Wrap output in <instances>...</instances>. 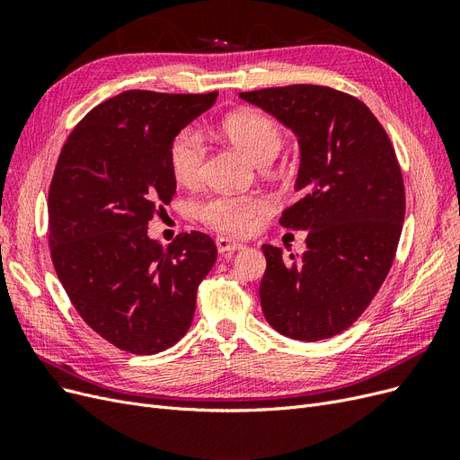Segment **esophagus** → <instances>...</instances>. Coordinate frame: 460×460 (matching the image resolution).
Masks as SVG:
<instances>
[{
  "mask_svg": "<svg viewBox=\"0 0 460 460\" xmlns=\"http://www.w3.org/2000/svg\"><path fill=\"white\" fill-rule=\"evenodd\" d=\"M217 249H218V253H222V255H232V253H235V252H240V249H243V245L242 243H238V242H234V240H228V238H217Z\"/></svg>",
  "mask_w": 460,
  "mask_h": 460,
  "instance_id": "1",
  "label": "esophagus"
}]
</instances>
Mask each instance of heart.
Segmentation results:
<instances>
[{
    "mask_svg": "<svg viewBox=\"0 0 460 460\" xmlns=\"http://www.w3.org/2000/svg\"><path fill=\"white\" fill-rule=\"evenodd\" d=\"M222 132L243 149L257 164H269L282 151L286 136L280 124L261 111H240L222 120ZM205 140L198 128L180 130L169 149V163L178 184L196 186L205 171ZM270 208V201L261 193L249 196H208L196 203L193 213L205 226L226 235H245L252 232L257 217Z\"/></svg>",
    "mask_w": 460,
    "mask_h": 460,
    "instance_id": "obj_1",
    "label": "heart"
}]
</instances>
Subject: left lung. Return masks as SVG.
I'll return each mask as SVG.
<instances>
[{
    "label": "left lung",
    "instance_id": "obj_1",
    "mask_svg": "<svg viewBox=\"0 0 460 460\" xmlns=\"http://www.w3.org/2000/svg\"><path fill=\"white\" fill-rule=\"evenodd\" d=\"M299 137L297 199L280 217L307 230V252L289 261L262 245L259 296L267 323L291 340L320 341L349 328L392 269L405 220L395 149L357 97L314 84L242 92Z\"/></svg>",
    "mask_w": 460,
    "mask_h": 460
}]
</instances>
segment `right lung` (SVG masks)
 Listing matches in <instances>:
<instances>
[{
  "mask_svg": "<svg viewBox=\"0 0 460 460\" xmlns=\"http://www.w3.org/2000/svg\"><path fill=\"white\" fill-rule=\"evenodd\" d=\"M217 92L128 90L68 134L51 178L49 252L84 323L122 351L169 349L191 326L198 288L217 261L203 232L161 245L147 225L176 193L169 149Z\"/></svg>",
  "mask_w": 460,
  "mask_h": 460,
  "instance_id": "right-lung-1",
  "label": "right lung"
}]
</instances>
